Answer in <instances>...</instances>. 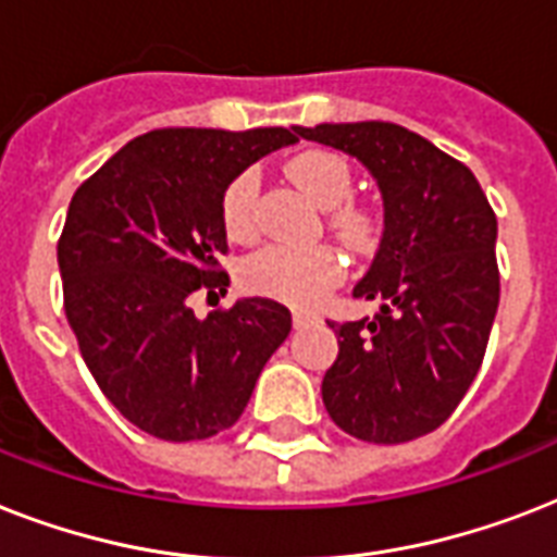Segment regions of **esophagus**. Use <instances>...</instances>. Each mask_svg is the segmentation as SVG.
Masks as SVG:
<instances>
[{"mask_svg":"<svg viewBox=\"0 0 557 557\" xmlns=\"http://www.w3.org/2000/svg\"><path fill=\"white\" fill-rule=\"evenodd\" d=\"M292 321H295V330H306V326H312L318 318H314V314H306V312H295L292 314Z\"/></svg>","mask_w":557,"mask_h":557,"instance_id":"34e87169","label":"esophagus"}]
</instances>
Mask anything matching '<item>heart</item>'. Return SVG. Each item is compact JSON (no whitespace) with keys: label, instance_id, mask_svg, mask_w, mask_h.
<instances>
[{"label":"heart","instance_id":"obj_1","mask_svg":"<svg viewBox=\"0 0 557 557\" xmlns=\"http://www.w3.org/2000/svg\"><path fill=\"white\" fill-rule=\"evenodd\" d=\"M288 178L321 208H338L352 193V168L347 159L330 150H306L286 164ZM257 193L260 178L253 170H243L222 193V227L236 243L257 234ZM332 225L347 239H361L370 231V216L358 208H338ZM344 277V262L332 248H295V245H265L243 262V283L253 295L274 297L292 306H314L330 295Z\"/></svg>","mask_w":557,"mask_h":557}]
</instances>
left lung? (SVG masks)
<instances>
[{"label":"left lung","instance_id":"obj_1","mask_svg":"<svg viewBox=\"0 0 557 557\" xmlns=\"http://www.w3.org/2000/svg\"><path fill=\"white\" fill-rule=\"evenodd\" d=\"M358 159L384 201V234L352 295L372 321L330 323L338 358L321 384L341 431L398 445L436 431L476 379L500 304L497 216L462 161L398 124L292 126Z\"/></svg>","mask_w":557,"mask_h":557}]
</instances>
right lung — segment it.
I'll list each match as a JSON object with an SVG mask.
<instances>
[{
    "label": "right lung",
    "mask_w": 557,
    "mask_h": 557,
    "mask_svg": "<svg viewBox=\"0 0 557 557\" xmlns=\"http://www.w3.org/2000/svg\"><path fill=\"white\" fill-rule=\"evenodd\" d=\"M288 144L297 135L283 126L152 129L72 196L57 243L65 318L103 396L150 436L193 442L231 428L292 332L269 297L205 321L190 309L196 292L225 295L222 193Z\"/></svg>",
    "instance_id": "right-lung-1"
}]
</instances>
